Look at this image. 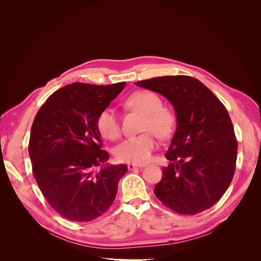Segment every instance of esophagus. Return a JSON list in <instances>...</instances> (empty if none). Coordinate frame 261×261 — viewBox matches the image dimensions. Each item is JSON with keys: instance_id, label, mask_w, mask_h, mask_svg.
<instances>
[{"instance_id": "34e87169", "label": "esophagus", "mask_w": 261, "mask_h": 261, "mask_svg": "<svg viewBox=\"0 0 261 261\" xmlns=\"http://www.w3.org/2000/svg\"><path fill=\"white\" fill-rule=\"evenodd\" d=\"M146 167V164H134V163H128L127 168L128 170H134V169H143Z\"/></svg>"}]
</instances>
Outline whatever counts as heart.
I'll return each mask as SVG.
<instances>
[{"label":"heart","mask_w":261,"mask_h":261,"mask_svg":"<svg viewBox=\"0 0 261 261\" xmlns=\"http://www.w3.org/2000/svg\"><path fill=\"white\" fill-rule=\"evenodd\" d=\"M125 105L144 113L141 130L145 133L123 140L114 149V154L123 162L144 163L150 159L156 147L153 133L161 138L169 137L175 127L176 117L170 109L162 107L161 99L151 91L140 90L134 92L126 100ZM97 127L105 138L116 139L120 136V122L113 109L107 108L99 114Z\"/></svg>","instance_id":"heart-1"}]
</instances>
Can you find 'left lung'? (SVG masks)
Wrapping results in <instances>:
<instances>
[{
  "instance_id": "1",
  "label": "left lung",
  "mask_w": 261,
  "mask_h": 261,
  "mask_svg": "<svg viewBox=\"0 0 261 261\" xmlns=\"http://www.w3.org/2000/svg\"><path fill=\"white\" fill-rule=\"evenodd\" d=\"M137 86L162 94L174 107L177 126L154 195L180 215L211 208L226 192L238 155L227 110L206 86L185 75L140 81Z\"/></svg>"
}]
</instances>
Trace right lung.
Returning a JSON list of instances; mask_svg holds the SVG:
<instances>
[{"label": "right lung", "instance_id": "obj_1", "mask_svg": "<svg viewBox=\"0 0 261 261\" xmlns=\"http://www.w3.org/2000/svg\"><path fill=\"white\" fill-rule=\"evenodd\" d=\"M73 83L55 91L31 126L29 155L37 184L60 216L89 222L111 207L125 164H107L97 127L99 114L124 89Z\"/></svg>", "mask_w": 261, "mask_h": 261}]
</instances>
